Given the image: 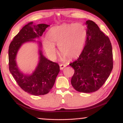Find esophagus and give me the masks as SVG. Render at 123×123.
Masks as SVG:
<instances>
[{
    "instance_id": "obj_1",
    "label": "esophagus",
    "mask_w": 123,
    "mask_h": 123,
    "mask_svg": "<svg viewBox=\"0 0 123 123\" xmlns=\"http://www.w3.org/2000/svg\"><path fill=\"white\" fill-rule=\"evenodd\" d=\"M67 66V64H61L60 65V69L61 70H63L64 68L66 67Z\"/></svg>"
}]
</instances>
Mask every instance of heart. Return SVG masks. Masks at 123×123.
<instances>
[{
  "mask_svg": "<svg viewBox=\"0 0 123 123\" xmlns=\"http://www.w3.org/2000/svg\"><path fill=\"white\" fill-rule=\"evenodd\" d=\"M87 37L86 28L81 23L62 24L52 27L47 33V37L43 39L44 48L51 59L56 57L59 47L62 58L65 60L78 57L84 48Z\"/></svg>",
  "mask_w": 123,
  "mask_h": 123,
  "instance_id": "b5f03b06",
  "label": "heart"
}]
</instances>
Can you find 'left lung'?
I'll return each instance as SVG.
<instances>
[{"mask_svg": "<svg viewBox=\"0 0 123 123\" xmlns=\"http://www.w3.org/2000/svg\"><path fill=\"white\" fill-rule=\"evenodd\" d=\"M85 45L79 59L69 64L74 69L71 84L79 92H94L109 78L113 68L111 42L92 20H88Z\"/></svg>", "mask_w": 123, "mask_h": 123, "instance_id": "1", "label": "left lung"}]
</instances>
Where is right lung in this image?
<instances>
[{"mask_svg":"<svg viewBox=\"0 0 123 123\" xmlns=\"http://www.w3.org/2000/svg\"><path fill=\"white\" fill-rule=\"evenodd\" d=\"M29 23L23 28L14 37L9 49L10 72L22 89L34 95H44L49 92L55 84L60 72V66L50 61L43 54L42 44L35 39L42 36L49 25L40 24L37 25ZM28 42H35L38 45L39 61L32 74H25L20 70L16 61L18 52L22 45Z\"/></svg>","mask_w":123,"mask_h":123,"instance_id":"right-lung-1","label":"right lung"}]
</instances>
